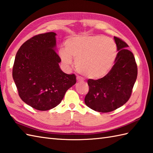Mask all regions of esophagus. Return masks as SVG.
Instances as JSON below:
<instances>
[{
    "label": "esophagus",
    "instance_id": "esophagus-1",
    "mask_svg": "<svg viewBox=\"0 0 153 153\" xmlns=\"http://www.w3.org/2000/svg\"><path fill=\"white\" fill-rule=\"evenodd\" d=\"M76 80H77V82H83V79H82V78H80V76H77L76 77Z\"/></svg>",
    "mask_w": 153,
    "mask_h": 153
}]
</instances>
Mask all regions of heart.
Segmentation results:
<instances>
[{
	"label": "heart",
	"mask_w": 153,
	"mask_h": 153,
	"mask_svg": "<svg viewBox=\"0 0 153 153\" xmlns=\"http://www.w3.org/2000/svg\"><path fill=\"white\" fill-rule=\"evenodd\" d=\"M65 49L59 51L61 62L66 67L75 60L76 69L89 79L104 76L116 60L117 48L110 37L103 36H73L65 42Z\"/></svg>",
	"instance_id": "1"
}]
</instances>
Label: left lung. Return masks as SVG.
Listing matches in <instances>:
<instances>
[{
    "label": "left lung",
    "mask_w": 153,
    "mask_h": 153,
    "mask_svg": "<svg viewBox=\"0 0 153 153\" xmlns=\"http://www.w3.org/2000/svg\"><path fill=\"white\" fill-rule=\"evenodd\" d=\"M118 53L110 72L102 79H88L89 91L85 102L92 110L106 113L122 106L128 101L137 76L135 57L128 45L114 37Z\"/></svg>",
    "instance_id": "8db88e82"
}]
</instances>
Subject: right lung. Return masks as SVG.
<instances>
[{
  "instance_id": "right-lung-1",
  "label": "right lung",
  "mask_w": 153,
  "mask_h": 153,
  "mask_svg": "<svg viewBox=\"0 0 153 153\" xmlns=\"http://www.w3.org/2000/svg\"><path fill=\"white\" fill-rule=\"evenodd\" d=\"M56 34L33 36L24 43L16 55L12 77L20 98L40 111L60 104L65 92L76 83V76L61 71L56 52Z\"/></svg>"
}]
</instances>
